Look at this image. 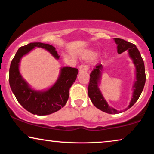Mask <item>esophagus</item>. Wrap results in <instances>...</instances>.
Wrapping results in <instances>:
<instances>
[{
  "mask_svg": "<svg viewBox=\"0 0 154 154\" xmlns=\"http://www.w3.org/2000/svg\"><path fill=\"white\" fill-rule=\"evenodd\" d=\"M89 70V66L86 64H82L79 66V72H86Z\"/></svg>",
  "mask_w": 154,
  "mask_h": 154,
  "instance_id": "34e87169",
  "label": "esophagus"
}]
</instances>
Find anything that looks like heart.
<instances>
[{
    "mask_svg": "<svg viewBox=\"0 0 154 154\" xmlns=\"http://www.w3.org/2000/svg\"><path fill=\"white\" fill-rule=\"evenodd\" d=\"M95 54V51L92 49H88L82 53V56L85 58H91Z\"/></svg>",
    "mask_w": 154,
    "mask_h": 154,
    "instance_id": "b5f03b06",
    "label": "heart"
}]
</instances>
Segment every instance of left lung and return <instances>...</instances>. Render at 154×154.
<instances>
[{"label":"left lung","instance_id":"1","mask_svg":"<svg viewBox=\"0 0 154 154\" xmlns=\"http://www.w3.org/2000/svg\"><path fill=\"white\" fill-rule=\"evenodd\" d=\"M114 41L117 44L118 53L121 54L125 51H127L129 57L133 61L135 66L136 77H135L134 83L132 87V97H131V100L128 106L124 110H127L136 103L143 90L146 82L145 66H144V62L141 55L135 44L118 38H115ZM103 69V65L99 64V65L96 66L95 69H94L90 74V84H89L88 90L89 97L90 98L93 105L97 108L103 112L109 114H118L123 112V111H118L112 107H110L102 94L99 86L101 82Z\"/></svg>","mask_w":154,"mask_h":154}]
</instances>
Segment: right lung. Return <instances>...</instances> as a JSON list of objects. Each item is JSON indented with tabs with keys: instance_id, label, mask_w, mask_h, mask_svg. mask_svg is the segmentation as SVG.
Wrapping results in <instances>:
<instances>
[{
	"instance_id": "add662e5",
	"label": "right lung",
	"mask_w": 154,
	"mask_h": 154,
	"mask_svg": "<svg viewBox=\"0 0 154 154\" xmlns=\"http://www.w3.org/2000/svg\"><path fill=\"white\" fill-rule=\"evenodd\" d=\"M47 50L56 59L60 56L56 48L48 44L34 42L20 47L11 63L9 84L18 103L27 111L37 116H46L60 110L69 98L70 87L77 78L78 69L69 66L61 67L57 81L47 90H35L23 78L19 70L22 57L34 48Z\"/></svg>"
}]
</instances>
